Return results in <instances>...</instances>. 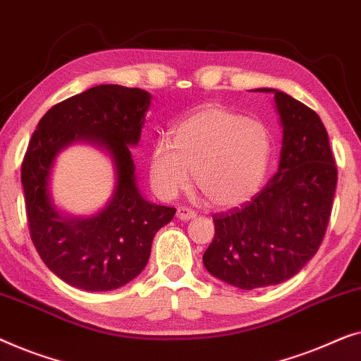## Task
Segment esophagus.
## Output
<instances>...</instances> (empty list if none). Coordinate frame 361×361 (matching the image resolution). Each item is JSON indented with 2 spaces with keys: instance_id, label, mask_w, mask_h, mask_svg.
<instances>
[{
  "instance_id": "1",
  "label": "esophagus",
  "mask_w": 361,
  "mask_h": 361,
  "mask_svg": "<svg viewBox=\"0 0 361 361\" xmlns=\"http://www.w3.org/2000/svg\"><path fill=\"white\" fill-rule=\"evenodd\" d=\"M195 216H196V212L190 209V207L181 206V207H178V209H176V217H178L180 221H190Z\"/></svg>"
}]
</instances>
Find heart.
<instances>
[{
    "label": "heart",
    "mask_w": 361,
    "mask_h": 361,
    "mask_svg": "<svg viewBox=\"0 0 361 361\" xmlns=\"http://www.w3.org/2000/svg\"><path fill=\"white\" fill-rule=\"evenodd\" d=\"M271 159L267 126L219 104L202 106L152 147L150 178L161 196L196 188L217 207L240 206L257 195Z\"/></svg>",
    "instance_id": "heart-1"
}]
</instances>
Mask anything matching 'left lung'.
<instances>
[{
	"instance_id": "left-lung-1",
	"label": "left lung",
	"mask_w": 361,
	"mask_h": 361,
	"mask_svg": "<svg viewBox=\"0 0 361 361\" xmlns=\"http://www.w3.org/2000/svg\"><path fill=\"white\" fill-rule=\"evenodd\" d=\"M283 128L278 173L240 207L212 216L214 238L202 255L212 276L240 289L280 284L316 255L337 186L327 130L306 104L273 88Z\"/></svg>"
}]
</instances>
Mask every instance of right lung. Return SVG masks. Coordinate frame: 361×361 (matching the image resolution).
I'll return each mask as SVG.
<instances>
[{"label":"right lung","instance_id":"1","mask_svg":"<svg viewBox=\"0 0 361 361\" xmlns=\"http://www.w3.org/2000/svg\"><path fill=\"white\" fill-rule=\"evenodd\" d=\"M150 93L99 85L50 108L29 142L21 166L30 238L54 275L85 291H111L134 280L149 262L152 240L176 209L147 201L130 147L140 140ZM85 141L115 166L111 200L93 216H70L51 200L49 176L60 151Z\"/></svg>","mask_w":361,"mask_h":361}]
</instances>
